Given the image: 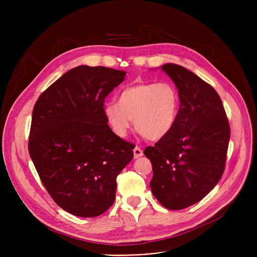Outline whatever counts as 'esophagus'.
Returning a JSON list of instances; mask_svg holds the SVG:
<instances>
[{
	"label": "esophagus",
	"instance_id": "obj_1",
	"mask_svg": "<svg viewBox=\"0 0 257 257\" xmlns=\"http://www.w3.org/2000/svg\"><path fill=\"white\" fill-rule=\"evenodd\" d=\"M133 154H134V158H135V159H138V158L142 157L143 152H142V150H141L140 148H138V146H136V148L133 150Z\"/></svg>",
	"mask_w": 257,
	"mask_h": 257
}]
</instances>
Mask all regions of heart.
<instances>
[{
    "mask_svg": "<svg viewBox=\"0 0 257 257\" xmlns=\"http://www.w3.org/2000/svg\"><path fill=\"white\" fill-rule=\"evenodd\" d=\"M180 107V94L170 82H143L124 88L118 101L103 106L109 128L125 137L132 125L146 139L156 141L167 136L175 126Z\"/></svg>",
    "mask_w": 257,
    "mask_h": 257,
    "instance_id": "1",
    "label": "heart"
}]
</instances>
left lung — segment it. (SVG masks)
<instances>
[{"label":"left lung","instance_id":"left-lung-1","mask_svg":"<svg viewBox=\"0 0 257 257\" xmlns=\"http://www.w3.org/2000/svg\"><path fill=\"white\" fill-rule=\"evenodd\" d=\"M161 69L179 91V113L172 131L144 155L153 165V194L163 206L177 210L200 201L222 178L230 126L213 87L182 66Z\"/></svg>","mask_w":257,"mask_h":257}]
</instances>
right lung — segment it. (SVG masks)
Instances as JSON below:
<instances>
[{
  "mask_svg": "<svg viewBox=\"0 0 257 257\" xmlns=\"http://www.w3.org/2000/svg\"><path fill=\"white\" fill-rule=\"evenodd\" d=\"M126 72L81 65L66 72L35 102L28 150L44 186L64 210L80 217L103 213L115 201L117 176L134 145L117 136L103 100Z\"/></svg>",
  "mask_w": 257,
  "mask_h": 257,
  "instance_id": "add662e5",
  "label": "right lung"
}]
</instances>
